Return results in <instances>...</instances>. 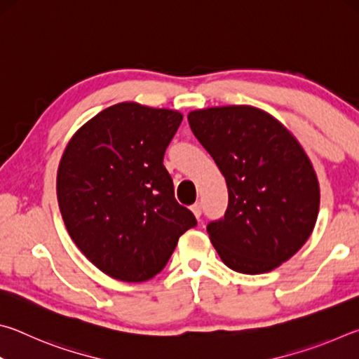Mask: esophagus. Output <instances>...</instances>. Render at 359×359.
<instances>
[{
	"mask_svg": "<svg viewBox=\"0 0 359 359\" xmlns=\"http://www.w3.org/2000/svg\"><path fill=\"white\" fill-rule=\"evenodd\" d=\"M190 209H191V212L194 214V217H196V218L201 217V214H203V208H201V204H199V203H194Z\"/></svg>",
	"mask_w": 359,
	"mask_h": 359,
	"instance_id": "esophagus-1",
	"label": "esophagus"
}]
</instances>
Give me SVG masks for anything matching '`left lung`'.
<instances>
[{
	"label": "left lung",
	"instance_id": "left-lung-1",
	"mask_svg": "<svg viewBox=\"0 0 359 359\" xmlns=\"http://www.w3.org/2000/svg\"><path fill=\"white\" fill-rule=\"evenodd\" d=\"M188 123L228 187L224 217L208 224L212 245L236 272L276 269L306 244L318 217L320 185L307 154L253 106L198 109Z\"/></svg>",
	"mask_w": 359,
	"mask_h": 359
}]
</instances>
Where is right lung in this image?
I'll return each mask as SVG.
<instances>
[{"mask_svg":"<svg viewBox=\"0 0 359 359\" xmlns=\"http://www.w3.org/2000/svg\"><path fill=\"white\" fill-rule=\"evenodd\" d=\"M182 118L171 109L118 102L66 145L57 174L60 212L79 250L109 277H155L180 236L196 224L175 201L163 165Z\"/></svg>","mask_w":359,"mask_h":359,"instance_id":"right-lung-1","label":"right lung"}]
</instances>
